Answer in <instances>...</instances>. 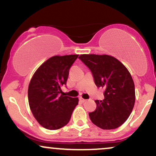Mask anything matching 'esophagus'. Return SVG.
Segmentation results:
<instances>
[{"label": "esophagus", "mask_w": 156, "mask_h": 156, "mask_svg": "<svg viewBox=\"0 0 156 156\" xmlns=\"http://www.w3.org/2000/svg\"><path fill=\"white\" fill-rule=\"evenodd\" d=\"M80 101H81V102H83V103H84V102L87 101V100H86V99H83V98H80Z\"/></svg>", "instance_id": "34e87169"}]
</instances>
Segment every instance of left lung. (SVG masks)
Instances as JSON below:
<instances>
[{
	"mask_svg": "<svg viewBox=\"0 0 156 156\" xmlns=\"http://www.w3.org/2000/svg\"><path fill=\"white\" fill-rule=\"evenodd\" d=\"M78 58L91 70L94 83L104 87V99L95 101L89 113L93 124L104 130L115 129L127 120L135 103V87L129 71L114 57L82 54Z\"/></svg>",
	"mask_w": 156,
	"mask_h": 156,
	"instance_id": "1",
	"label": "left lung"
}]
</instances>
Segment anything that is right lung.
Returning a JSON list of instances; mask_svg holds the SVG:
<instances>
[{"mask_svg":"<svg viewBox=\"0 0 156 156\" xmlns=\"http://www.w3.org/2000/svg\"><path fill=\"white\" fill-rule=\"evenodd\" d=\"M78 55H55L44 62L32 77L28 90V103L37 121L48 130H57L69 122L78 98L61 94L69 69Z\"/></svg>","mask_w":156,"mask_h":156,"instance_id":"1","label":"right lung"}]
</instances>
